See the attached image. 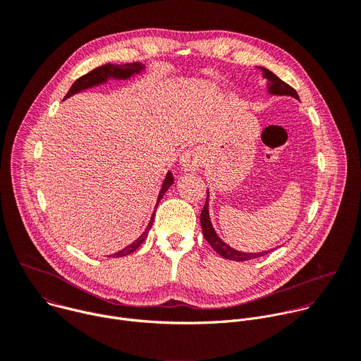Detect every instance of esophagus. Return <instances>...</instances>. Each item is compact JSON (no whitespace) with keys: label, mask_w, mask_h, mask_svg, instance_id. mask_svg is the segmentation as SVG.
<instances>
[{"label":"esophagus","mask_w":361,"mask_h":361,"mask_svg":"<svg viewBox=\"0 0 361 361\" xmlns=\"http://www.w3.org/2000/svg\"><path fill=\"white\" fill-rule=\"evenodd\" d=\"M180 164L184 170L187 171H195L202 166V157L198 149L191 148L183 152V156L180 159Z\"/></svg>","instance_id":"obj_1"}]
</instances>
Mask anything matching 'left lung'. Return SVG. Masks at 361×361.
<instances>
[{"label":"left lung","instance_id":"1","mask_svg":"<svg viewBox=\"0 0 361 361\" xmlns=\"http://www.w3.org/2000/svg\"><path fill=\"white\" fill-rule=\"evenodd\" d=\"M264 73V78L269 80V92L270 94H277V95H291L294 98H298L295 90L293 87H290L287 82H284L283 80H280L276 74H273L271 71L262 68ZM209 195V191H207ZM200 221H201V228H202V235L204 238L209 241V244L214 248V251H217L221 257L227 260H233V262H245V260H251V259H257V257H262L270 251H264V252H254V254H248V252H241L237 251L234 248H231L230 245H227L214 231L212 221H210V216H209V201H205L201 216H200Z\"/></svg>","mask_w":361,"mask_h":361}]
</instances>
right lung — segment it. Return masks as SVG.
Here are the masks:
<instances>
[{"mask_svg": "<svg viewBox=\"0 0 361 361\" xmlns=\"http://www.w3.org/2000/svg\"><path fill=\"white\" fill-rule=\"evenodd\" d=\"M142 68H144V66L140 64V63H130V64H106V66L97 67V68L91 70L90 73L84 74L82 77H80L78 80H75L74 84L71 85L70 91L67 92V95H66L64 98H68V97L74 95L75 92H78V91H81V90H85V88H88V87H92V85L104 82L109 77L128 78V77H131L133 74L140 73ZM173 183H174L173 174L169 173L167 177H166V180H164L163 188H161V191H160V194H159V201L163 198V195H164L166 191L171 187ZM157 204H159V202H157ZM152 216H154V214H152ZM152 220H154V217H151L149 224H148V227L145 228V231H144L133 244H130L128 247L123 248L121 251L113 254L111 257H124V255H128V254H131L133 251H135V250L142 244V241L147 238L148 231H149V228H151V226H152Z\"/></svg>", "mask_w": 361, "mask_h": 361, "instance_id": "right-lung-1", "label": "right lung"}]
</instances>
